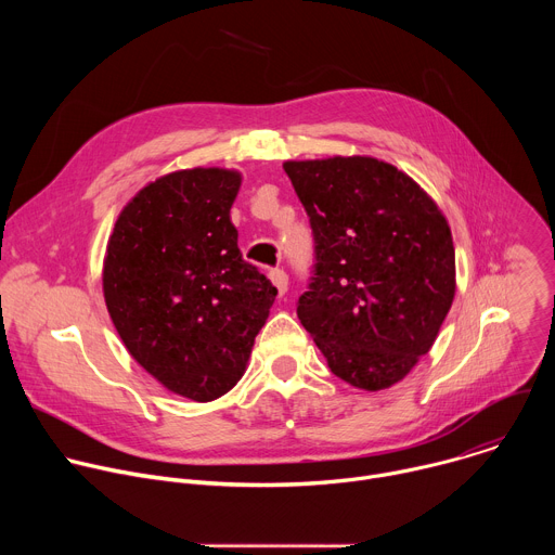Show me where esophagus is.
I'll return each mask as SVG.
<instances>
[{
  "label": "esophagus",
  "instance_id": "esophagus-1",
  "mask_svg": "<svg viewBox=\"0 0 555 555\" xmlns=\"http://www.w3.org/2000/svg\"><path fill=\"white\" fill-rule=\"evenodd\" d=\"M270 281L274 283V287L279 289L281 296L287 292V274H285V270H281V268L270 270Z\"/></svg>",
  "mask_w": 555,
  "mask_h": 555
}]
</instances>
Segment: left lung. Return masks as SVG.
<instances>
[{
	"label": "left lung",
	"mask_w": 555,
	"mask_h": 555,
	"mask_svg": "<svg viewBox=\"0 0 555 555\" xmlns=\"http://www.w3.org/2000/svg\"><path fill=\"white\" fill-rule=\"evenodd\" d=\"M311 225L313 266L296 302L334 375L364 390L426 356L454 298V246L437 204L375 157L283 165Z\"/></svg>",
	"instance_id": "obj_1"
}]
</instances>
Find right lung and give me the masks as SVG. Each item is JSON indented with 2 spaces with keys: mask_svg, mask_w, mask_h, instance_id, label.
<instances>
[{
  "mask_svg": "<svg viewBox=\"0 0 555 555\" xmlns=\"http://www.w3.org/2000/svg\"><path fill=\"white\" fill-rule=\"evenodd\" d=\"M240 184L225 169L155 180L125 206L107 244L103 292L116 332L140 366L195 402L240 382L276 296L236 246Z\"/></svg>",
  "mask_w": 555,
  "mask_h": 555,
  "instance_id": "obj_1",
  "label": "right lung"
}]
</instances>
